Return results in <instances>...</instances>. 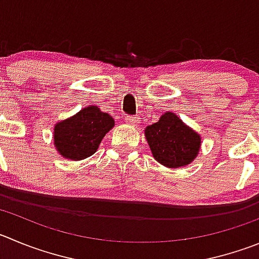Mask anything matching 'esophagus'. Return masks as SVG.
Segmentation results:
<instances>
[{"label":"esophagus","instance_id":"1","mask_svg":"<svg viewBox=\"0 0 259 259\" xmlns=\"http://www.w3.org/2000/svg\"><path fill=\"white\" fill-rule=\"evenodd\" d=\"M125 121H126V124L135 126V125L139 122V117H137V116H126V117H125Z\"/></svg>","mask_w":259,"mask_h":259}]
</instances>
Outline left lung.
Wrapping results in <instances>:
<instances>
[{
    "label": "left lung",
    "mask_w": 259,
    "mask_h": 259,
    "mask_svg": "<svg viewBox=\"0 0 259 259\" xmlns=\"http://www.w3.org/2000/svg\"><path fill=\"white\" fill-rule=\"evenodd\" d=\"M154 159L168 168H178L194 161L200 149V135L185 125L174 112H165L144 130Z\"/></svg>",
    "instance_id": "left-lung-1"
}]
</instances>
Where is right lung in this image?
Segmentation results:
<instances>
[{
  "label": "right lung",
  "instance_id": "1",
  "mask_svg": "<svg viewBox=\"0 0 259 259\" xmlns=\"http://www.w3.org/2000/svg\"><path fill=\"white\" fill-rule=\"evenodd\" d=\"M113 126L115 121L108 113L97 106H88L55 125L53 142L62 157L80 161L96 153L106 133Z\"/></svg>",
  "mask_w": 259,
  "mask_h": 259
}]
</instances>
